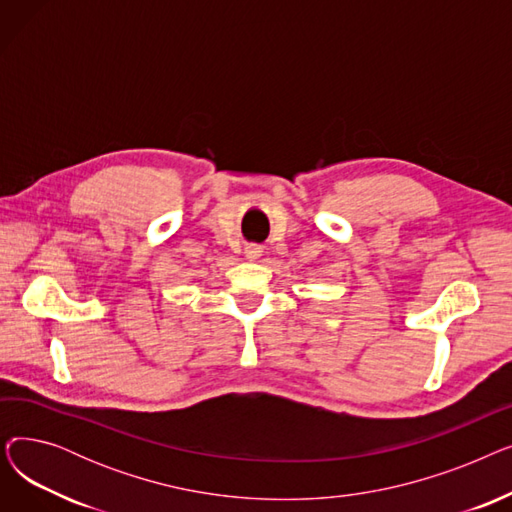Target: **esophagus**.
Returning <instances> with one entry per match:
<instances>
[{"label":"esophagus","mask_w":512,"mask_h":512,"mask_svg":"<svg viewBox=\"0 0 512 512\" xmlns=\"http://www.w3.org/2000/svg\"><path fill=\"white\" fill-rule=\"evenodd\" d=\"M261 253H263V249L259 245H247L245 247V255H247L249 261H257L261 257Z\"/></svg>","instance_id":"34e87169"}]
</instances>
